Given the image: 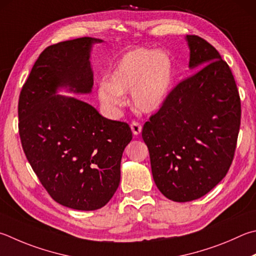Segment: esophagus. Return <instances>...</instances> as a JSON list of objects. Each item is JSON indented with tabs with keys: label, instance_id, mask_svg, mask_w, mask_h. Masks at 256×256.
Instances as JSON below:
<instances>
[{
	"label": "esophagus",
	"instance_id": "1",
	"mask_svg": "<svg viewBox=\"0 0 256 256\" xmlns=\"http://www.w3.org/2000/svg\"><path fill=\"white\" fill-rule=\"evenodd\" d=\"M131 130L134 136H138L142 131V126L138 122H132L131 123Z\"/></svg>",
	"mask_w": 256,
	"mask_h": 256
}]
</instances>
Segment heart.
Instances as JSON below:
<instances>
[{"label": "heart", "mask_w": 256, "mask_h": 256, "mask_svg": "<svg viewBox=\"0 0 256 256\" xmlns=\"http://www.w3.org/2000/svg\"><path fill=\"white\" fill-rule=\"evenodd\" d=\"M174 62L164 50L136 49L125 54L97 88V97L110 118L125 105L124 92H131L132 104L141 113L161 108L172 90Z\"/></svg>", "instance_id": "obj_1"}]
</instances>
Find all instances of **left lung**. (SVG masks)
Masks as SVG:
<instances>
[{
  "instance_id": "obj_1",
  "label": "left lung",
  "mask_w": 256,
  "mask_h": 256,
  "mask_svg": "<svg viewBox=\"0 0 256 256\" xmlns=\"http://www.w3.org/2000/svg\"><path fill=\"white\" fill-rule=\"evenodd\" d=\"M189 68L181 82L144 124L153 180L170 200L205 196L226 176L240 124V100L230 69L218 51L198 36H186Z\"/></svg>"
}]
</instances>
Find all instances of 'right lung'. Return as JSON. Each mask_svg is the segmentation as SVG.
Here are the masks:
<instances>
[{"label":"right lung","mask_w":256,"mask_h":256,"mask_svg":"<svg viewBox=\"0 0 256 256\" xmlns=\"http://www.w3.org/2000/svg\"><path fill=\"white\" fill-rule=\"evenodd\" d=\"M102 42L85 36L46 48L18 98V133L28 161L50 196L77 210H96L110 200L120 184L123 151L132 140L126 123L59 94H90V52Z\"/></svg>","instance_id":"right-lung-1"}]
</instances>
